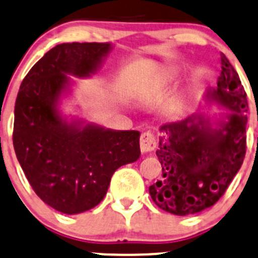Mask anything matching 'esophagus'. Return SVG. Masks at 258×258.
Instances as JSON below:
<instances>
[{
    "label": "esophagus",
    "instance_id": "34e87169",
    "mask_svg": "<svg viewBox=\"0 0 258 258\" xmlns=\"http://www.w3.org/2000/svg\"><path fill=\"white\" fill-rule=\"evenodd\" d=\"M156 147V140L152 132H142L140 136V149L142 152H151Z\"/></svg>",
    "mask_w": 258,
    "mask_h": 258
}]
</instances>
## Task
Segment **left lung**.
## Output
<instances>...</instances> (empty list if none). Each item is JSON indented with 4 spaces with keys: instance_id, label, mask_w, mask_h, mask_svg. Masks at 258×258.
Listing matches in <instances>:
<instances>
[{
    "instance_id": "obj_1",
    "label": "left lung",
    "mask_w": 258,
    "mask_h": 258,
    "mask_svg": "<svg viewBox=\"0 0 258 258\" xmlns=\"http://www.w3.org/2000/svg\"><path fill=\"white\" fill-rule=\"evenodd\" d=\"M217 88L209 97L232 111L219 130L196 117L160 127L156 155L162 179L150 186L159 208L176 216H187L209 208L219 201L236 176L246 155L247 94L226 55Z\"/></svg>"
}]
</instances>
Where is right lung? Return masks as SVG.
<instances>
[{
  "mask_svg": "<svg viewBox=\"0 0 258 258\" xmlns=\"http://www.w3.org/2000/svg\"><path fill=\"white\" fill-rule=\"evenodd\" d=\"M103 42H67L46 52L22 81L15 103L17 160L37 197L55 211L78 214L94 208L113 172L139 159L140 132L62 123L55 102L66 74L87 77L108 52Z\"/></svg>",
  "mask_w": 258,
  "mask_h": 258,
  "instance_id": "obj_1",
  "label": "right lung"
}]
</instances>
